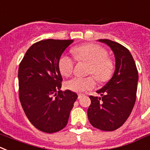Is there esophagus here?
Wrapping results in <instances>:
<instances>
[{
	"label": "esophagus",
	"mask_w": 150,
	"mask_h": 150,
	"mask_svg": "<svg viewBox=\"0 0 150 150\" xmlns=\"http://www.w3.org/2000/svg\"><path fill=\"white\" fill-rule=\"evenodd\" d=\"M83 97V94H81V93H79V94H78V98L80 99L81 98V97Z\"/></svg>",
	"instance_id": "1"
}]
</instances>
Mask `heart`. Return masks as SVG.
I'll return each mask as SVG.
<instances>
[{
    "mask_svg": "<svg viewBox=\"0 0 150 150\" xmlns=\"http://www.w3.org/2000/svg\"><path fill=\"white\" fill-rule=\"evenodd\" d=\"M71 53L78 62H84L89 65L87 73L93 75L99 82H106L111 79L115 71V62L108 57V52L96 44H85L72 48ZM58 66L60 73L69 76L72 73L75 62L71 57L62 55L59 59ZM65 86L68 90L81 93L94 88L95 79L93 76L85 78L73 77L66 81Z\"/></svg>",
    "mask_w": 150,
    "mask_h": 150,
    "instance_id": "obj_1",
    "label": "heart"
}]
</instances>
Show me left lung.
I'll list each match as a JSON object with an SVG mask.
<instances>
[{"label":"left lung","instance_id":"8db88e82","mask_svg":"<svg viewBox=\"0 0 150 150\" xmlns=\"http://www.w3.org/2000/svg\"><path fill=\"white\" fill-rule=\"evenodd\" d=\"M110 47L115 58V70L109 82L97 93L101 97L90 96L88 109L90 123L104 131H112L123 125L136 101L138 71L132 55L125 47L117 42L100 39Z\"/></svg>","mask_w":150,"mask_h":150}]
</instances>
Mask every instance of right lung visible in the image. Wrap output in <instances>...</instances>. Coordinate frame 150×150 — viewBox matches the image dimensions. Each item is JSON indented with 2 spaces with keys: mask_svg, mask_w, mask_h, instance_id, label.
Segmentation results:
<instances>
[{
  "mask_svg": "<svg viewBox=\"0 0 150 150\" xmlns=\"http://www.w3.org/2000/svg\"><path fill=\"white\" fill-rule=\"evenodd\" d=\"M73 40L47 39L28 48L19 66V97L25 114L39 131L55 133L68 123L75 92L60 91L58 66L62 53Z\"/></svg>",
  "mask_w": 150,
  "mask_h": 150,
  "instance_id": "1",
  "label": "right lung"
}]
</instances>
